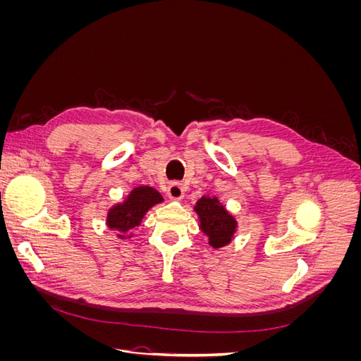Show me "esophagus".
<instances>
[{"mask_svg": "<svg viewBox=\"0 0 361 361\" xmlns=\"http://www.w3.org/2000/svg\"><path fill=\"white\" fill-rule=\"evenodd\" d=\"M167 194H169V197H170L171 200H180V199L183 197V194H185L183 185L179 183V182L170 183V187L167 188Z\"/></svg>", "mask_w": 361, "mask_h": 361, "instance_id": "34e87169", "label": "esophagus"}]
</instances>
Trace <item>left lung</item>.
Listing matches in <instances>:
<instances>
[{
    "label": "left lung",
    "instance_id": "1",
    "mask_svg": "<svg viewBox=\"0 0 361 361\" xmlns=\"http://www.w3.org/2000/svg\"><path fill=\"white\" fill-rule=\"evenodd\" d=\"M194 212L199 218L200 232L214 250H220L233 241L238 232V220L216 195H202L194 204Z\"/></svg>",
    "mask_w": 361,
    "mask_h": 361
}]
</instances>
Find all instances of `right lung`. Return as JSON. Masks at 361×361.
Wrapping results in <instances>:
<instances>
[{
	"mask_svg": "<svg viewBox=\"0 0 361 361\" xmlns=\"http://www.w3.org/2000/svg\"><path fill=\"white\" fill-rule=\"evenodd\" d=\"M164 202L158 190L147 185H140L130 190L122 202L114 203L106 212L105 224L116 232L120 241H129L134 238L133 231L143 221L145 215L152 207Z\"/></svg>",
	"mask_w": 361,
	"mask_h": 361,
	"instance_id": "1",
	"label": "right lung"
}]
</instances>
